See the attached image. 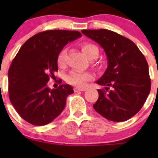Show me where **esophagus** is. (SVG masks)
Segmentation results:
<instances>
[{
  "label": "esophagus",
  "mask_w": 158,
  "mask_h": 158,
  "mask_svg": "<svg viewBox=\"0 0 158 158\" xmlns=\"http://www.w3.org/2000/svg\"><path fill=\"white\" fill-rule=\"evenodd\" d=\"M86 90V88H79V87H75L74 88V91L75 92H82V91H85Z\"/></svg>",
  "instance_id": "34e87169"
}]
</instances>
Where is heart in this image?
Instances as JSON below:
<instances>
[{
	"mask_svg": "<svg viewBox=\"0 0 158 158\" xmlns=\"http://www.w3.org/2000/svg\"><path fill=\"white\" fill-rule=\"evenodd\" d=\"M82 52L87 56L89 60H95L98 57L99 50L95 45L89 43H84L81 46ZM66 49H63L60 52L57 56V64L60 67L64 66L65 58H66ZM92 79V74L89 73H83V72H79L73 70L71 71L69 74L66 76V80L68 83L71 85H76V86H83L85 85L87 82Z\"/></svg>",
	"mask_w": 158,
	"mask_h": 158,
	"instance_id": "heart-1",
	"label": "heart"
}]
</instances>
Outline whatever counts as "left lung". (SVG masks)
Returning <instances> with one entry per match:
<instances>
[{
    "label": "left lung",
    "mask_w": 158,
    "mask_h": 158,
    "mask_svg": "<svg viewBox=\"0 0 158 158\" xmlns=\"http://www.w3.org/2000/svg\"><path fill=\"white\" fill-rule=\"evenodd\" d=\"M82 33L104 49L108 60L107 69L96 81L106 90L98 89L93 108L109 121L128 120L142 108L151 91L145 57L131 40L111 30H82Z\"/></svg>",
    "instance_id": "obj_1"
}]
</instances>
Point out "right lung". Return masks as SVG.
<instances>
[{
  "label": "right lung",
  "instance_id": "right-lung-1",
  "mask_svg": "<svg viewBox=\"0 0 158 158\" xmlns=\"http://www.w3.org/2000/svg\"><path fill=\"white\" fill-rule=\"evenodd\" d=\"M82 36L79 31L46 30L23 44L8 70L11 104L20 117L33 125H45L61 114L73 87L62 84L47 86L49 78L58 71L57 56L69 42Z\"/></svg>",
  "mask_w": 158,
  "mask_h": 158
}]
</instances>
